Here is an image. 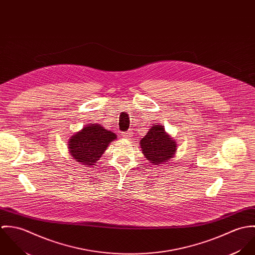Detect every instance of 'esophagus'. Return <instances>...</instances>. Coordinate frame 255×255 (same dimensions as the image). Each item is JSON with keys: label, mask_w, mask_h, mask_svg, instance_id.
Here are the masks:
<instances>
[{"label": "esophagus", "mask_w": 255, "mask_h": 255, "mask_svg": "<svg viewBox=\"0 0 255 255\" xmlns=\"http://www.w3.org/2000/svg\"><path fill=\"white\" fill-rule=\"evenodd\" d=\"M130 135H131V131H130V130H128V131H126V132H123V136H124V137H130Z\"/></svg>", "instance_id": "1"}]
</instances>
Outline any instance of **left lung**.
<instances>
[{"mask_svg": "<svg viewBox=\"0 0 255 255\" xmlns=\"http://www.w3.org/2000/svg\"><path fill=\"white\" fill-rule=\"evenodd\" d=\"M139 144L146 160L154 165L164 164L175 158L178 149L176 140L161 125H152Z\"/></svg>", "mask_w": 255, "mask_h": 255, "instance_id": "obj_1", "label": "left lung"}]
</instances>
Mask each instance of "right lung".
<instances>
[{
  "instance_id": "right-lung-1",
  "label": "right lung",
  "mask_w": 255,
  "mask_h": 255,
  "mask_svg": "<svg viewBox=\"0 0 255 255\" xmlns=\"http://www.w3.org/2000/svg\"><path fill=\"white\" fill-rule=\"evenodd\" d=\"M116 139L117 135L100 124H88L70 137L68 149L74 161L90 167L100 160L108 146Z\"/></svg>"
}]
</instances>
